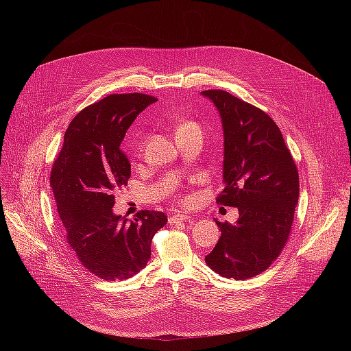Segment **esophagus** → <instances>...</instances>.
Instances as JSON below:
<instances>
[{"label":"esophagus","instance_id":"1","mask_svg":"<svg viewBox=\"0 0 351 351\" xmlns=\"http://www.w3.org/2000/svg\"><path fill=\"white\" fill-rule=\"evenodd\" d=\"M191 217L189 215H184V214H175L172 217H169V223H179V222H184V221H189Z\"/></svg>","mask_w":351,"mask_h":351}]
</instances>
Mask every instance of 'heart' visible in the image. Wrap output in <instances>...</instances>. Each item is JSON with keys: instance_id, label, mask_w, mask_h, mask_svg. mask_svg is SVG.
I'll use <instances>...</instances> for the list:
<instances>
[{"instance_id": "b5f03b06", "label": "heart", "mask_w": 351, "mask_h": 351, "mask_svg": "<svg viewBox=\"0 0 351 351\" xmlns=\"http://www.w3.org/2000/svg\"><path fill=\"white\" fill-rule=\"evenodd\" d=\"M190 129L202 130V129H199L197 122H194L191 119H180L179 123H178V128H176V133H180V132H184V130H190Z\"/></svg>"}]
</instances>
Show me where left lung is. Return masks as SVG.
Returning <instances> with one entry per match:
<instances>
[{
	"mask_svg": "<svg viewBox=\"0 0 351 351\" xmlns=\"http://www.w3.org/2000/svg\"><path fill=\"white\" fill-rule=\"evenodd\" d=\"M202 94L218 108L225 134V187L217 203L239 210L233 225L215 221L221 237L206 263L223 278L243 280L268 269L286 245L300 193L298 172L268 114L223 90Z\"/></svg>",
	"mask_w": 351,
	"mask_h": 351,
	"instance_id": "8db88e82",
	"label": "left lung"
}]
</instances>
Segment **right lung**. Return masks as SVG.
<instances>
[{"instance_id": "1", "label": "right lung", "mask_w": 351, "mask_h": 351, "mask_svg": "<svg viewBox=\"0 0 351 351\" xmlns=\"http://www.w3.org/2000/svg\"><path fill=\"white\" fill-rule=\"evenodd\" d=\"M157 98L111 94L82 110L69 123L49 184L80 264L104 280L129 279L152 257V240L168 218L143 210L134 221L115 215V191L128 184L130 164L121 143L136 117Z\"/></svg>"}]
</instances>
